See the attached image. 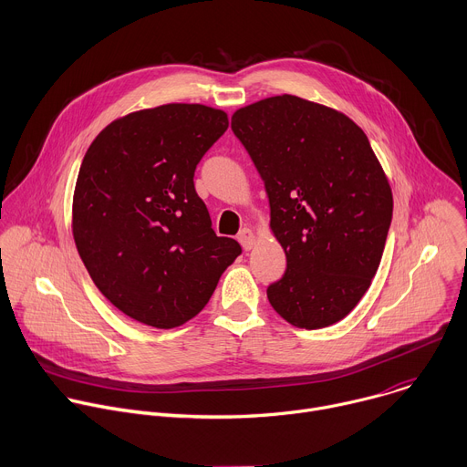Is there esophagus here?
<instances>
[{"label": "esophagus", "mask_w": 467, "mask_h": 467, "mask_svg": "<svg viewBox=\"0 0 467 467\" xmlns=\"http://www.w3.org/2000/svg\"><path fill=\"white\" fill-rule=\"evenodd\" d=\"M238 242L242 244V247H244L245 251H249V249H253V245H254V242H256V236H254V233H253L249 227H244V229L238 233Z\"/></svg>", "instance_id": "1"}]
</instances>
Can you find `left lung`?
<instances>
[{"instance_id": "1", "label": "left lung", "mask_w": 467, "mask_h": 467, "mask_svg": "<svg viewBox=\"0 0 467 467\" xmlns=\"http://www.w3.org/2000/svg\"><path fill=\"white\" fill-rule=\"evenodd\" d=\"M231 128L264 182L287 260L267 287L273 309L296 328L336 325L370 287L392 220L368 137L345 113L295 95L236 109Z\"/></svg>"}]
</instances>
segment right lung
Instances as JSON below:
<instances>
[{
    "label": "right lung",
    "mask_w": 467,
    "mask_h": 467,
    "mask_svg": "<svg viewBox=\"0 0 467 467\" xmlns=\"http://www.w3.org/2000/svg\"><path fill=\"white\" fill-rule=\"evenodd\" d=\"M227 113L163 104L109 122L89 144L73 194V238L100 293L153 328L196 317L236 240L216 236L194 189L205 151L225 133Z\"/></svg>",
    "instance_id": "obj_1"
}]
</instances>
